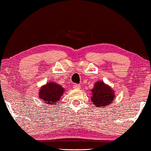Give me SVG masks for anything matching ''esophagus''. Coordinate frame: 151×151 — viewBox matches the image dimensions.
I'll return each instance as SVG.
<instances>
[{"label": "esophagus", "mask_w": 151, "mask_h": 151, "mask_svg": "<svg viewBox=\"0 0 151 151\" xmlns=\"http://www.w3.org/2000/svg\"><path fill=\"white\" fill-rule=\"evenodd\" d=\"M73 88L75 89H80V88H81V85L80 84H74Z\"/></svg>", "instance_id": "1"}]
</instances>
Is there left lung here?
Instances as JSON below:
<instances>
[{
	"mask_svg": "<svg viewBox=\"0 0 151 151\" xmlns=\"http://www.w3.org/2000/svg\"><path fill=\"white\" fill-rule=\"evenodd\" d=\"M91 100L93 104L98 108L109 106L115 99L114 90L102 80H98L91 89Z\"/></svg>",
	"mask_w": 151,
	"mask_h": 151,
	"instance_id": "obj_1",
	"label": "left lung"
}]
</instances>
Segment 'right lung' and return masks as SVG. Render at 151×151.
Masks as SVG:
<instances>
[{"mask_svg":"<svg viewBox=\"0 0 151 151\" xmlns=\"http://www.w3.org/2000/svg\"><path fill=\"white\" fill-rule=\"evenodd\" d=\"M64 92L65 88L60 84L51 81L41 86L38 97L42 102L51 106L58 102Z\"/></svg>","mask_w":151,"mask_h":151,"instance_id":"add662e5","label":"right lung"}]
</instances>
